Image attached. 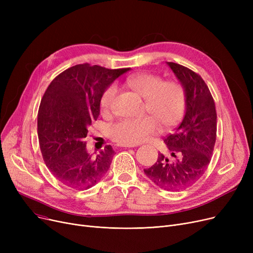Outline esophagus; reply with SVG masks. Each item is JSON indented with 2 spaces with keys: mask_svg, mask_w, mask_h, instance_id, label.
<instances>
[{
  "mask_svg": "<svg viewBox=\"0 0 253 253\" xmlns=\"http://www.w3.org/2000/svg\"><path fill=\"white\" fill-rule=\"evenodd\" d=\"M122 148H134L135 144H119Z\"/></svg>",
  "mask_w": 253,
  "mask_h": 253,
  "instance_id": "esophagus-1",
  "label": "esophagus"
}]
</instances>
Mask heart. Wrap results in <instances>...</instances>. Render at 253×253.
<instances>
[{"mask_svg": "<svg viewBox=\"0 0 253 253\" xmlns=\"http://www.w3.org/2000/svg\"><path fill=\"white\" fill-rule=\"evenodd\" d=\"M125 86L144 98L145 116L136 119H125L110 128V137L119 144H136L157 133L159 125L162 129L174 126L182 118L187 94L182 84L173 80L163 81L160 76L151 73H139L129 76ZM116 86L106 88L100 96L101 113H109L116 95Z\"/></svg>", "mask_w": 253, "mask_h": 253, "instance_id": "1", "label": "heart"}]
</instances>
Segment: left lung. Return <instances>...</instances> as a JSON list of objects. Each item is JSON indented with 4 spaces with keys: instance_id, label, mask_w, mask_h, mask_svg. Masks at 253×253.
Listing matches in <instances>:
<instances>
[{
    "instance_id": "left-lung-1",
    "label": "left lung",
    "mask_w": 253,
    "mask_h": 253,
    "mask_svg": "<svg viewBox=\"0 0 253 253\" xmlns=\"http://www.w3.org/2000/svg\"><path fill=\"white\" fill-rule=\"evenodd\" d=\"M167 64L184 87L185 114L174 133L164 138L172 160L160 154L157 162L143 171L161 189L179 191L195 183L208 168L216 140V111L200 76L178 63Z\"/></svg>"
}]
</instances>
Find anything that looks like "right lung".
Returning a JSON list of instances; mask_svg holds the SVG:
<instances>
[{"instance_id":"right-lung-1","label":"right lung","mask_w":253,"mask_h":253,"mask_svg":"<svg viewBox=\"0 0 253 253\" xmlns=\"http://www.w3.org/2000/svg\"><path fill=\"white\" fill-rule=\"evenodd\" d=\"M127 71L77 64L59 74L45 91L38 113L40 149L46 166L61 183L87 190L108 172L115 153L112 145L92 156L84 138L99 116L102 92Z\"/></svg>"}]
</instances>
